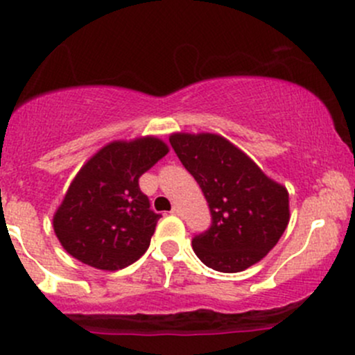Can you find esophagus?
Here are the masks:
<instances>
[{"label": "esophagus", "instance_id": "34e87169", "mask_svg": "<svg viewBox=\"0 0 355 355\" xmlns=\"http://www.w3.org/2000/svg\"><path fill=\"white\" fill-rule=\"evenodd\" d=\"M171 214H175V216H182V209L178 207V206H175L173 209H171Z\"/></svg>", "mask_w": 355, "mask_h": 355}]
</instances>
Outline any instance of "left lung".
I'll list each match as a JSON object with an SVG mask.
<instances>
[{"mask_svg":"<svg viewBox=\"0 0 355 355\" xmlns=\"http://www.w3.org/2000/svg\"><path fill=\"white\" fill-rule=\"evenodd\" d=\"M171 148L209 204L212 225L192 240L200 262L234 274L277 245L289 225V193L219 134L173 132Z\"/></svg>","mask_w":355,"mask_h":355,"instance_id":"1","label":"left lung"}]
</instances>
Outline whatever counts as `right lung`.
Masks as SVG:
<instances>
[{"instance_id": "1", "label": "right lung", "mask_w": 355, "mask_h": 355, "mask_svg": "<svg viewBox=\"0 0 355 355\" xmlns=\"http://www.w3.org/2000/svg\"><path fill=\"white\" fill-rule=\"evenodd\" d=\"M170 151L155 136L112 141L81 166L52 226L62 248L100 270H119L144 255L159 214L149 209L139 177Z\"/></svg>"}]
</instances>
